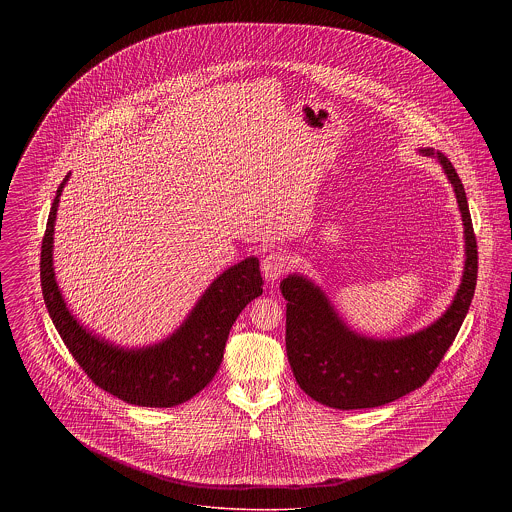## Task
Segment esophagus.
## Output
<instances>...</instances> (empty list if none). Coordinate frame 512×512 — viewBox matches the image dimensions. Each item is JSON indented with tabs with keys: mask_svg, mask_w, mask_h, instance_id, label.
Returning <instances> with one entry per match:
<instances>
[{
	"mask_svg": "<svg viewBox=\"0 0 512 512\" xmlns=\"http://www.w3.org/2000/svg\"><path fill=\"white\" fill-rule=\"evenodd\" d=\"M290 267H292V259L284 251H268L261 261V270L268 282L278 280L282 274L290 270Z\"/></svg>",
	"mask_w": 512,
	"mask_h": 512,
	"instance_id": "34e87169",
	"label": "esophagus"
}]
</instances>
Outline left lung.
<instances>
[{
	"label": "left lung",
	"mask_w": 512,
	"mask_h": 512,
	"mask_svg": "<svg viewBox=\"0 0 512 512\" xmlns=\"http://www.w3.org/2000/svg\"><path fill=\"white\" fill-rule=\"evenodd\" d=\"M463 213L466 261L461 288L443 317L399 340H370L351 332L326 295L303 276L280 282L286 303V351L295 382L318 403L349 411L391 403L424 386L463 326L478 278V245L463 182L451 161L434 149Z\"/></svg>",
	"instance_id": "left-lung-1"
}]
</instances>
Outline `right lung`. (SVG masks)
I'll return each instance as SVG.
<instances>
[{"instance_id": "1", "label": "right lung", "mask_w": 512, "mask_h": 512, "mask_svg": "<svg viewBox=\"0 0 512 512\" xmlns=\"http://www.w3.org/2000/svg\"><path fill=\"white\" fill-rule=\"evenodd\" d=\"M59 184L42 240V293L59 336L74 361L101 390L140 407H174L192 399L217 374L230 328L245 305L263 293L259 259L249 257L224 270L203 293L192 315L171 338L146 349H122L86 332L69 313L53 274V224Z\"/></svg>"}]
</instances>
